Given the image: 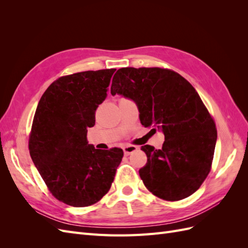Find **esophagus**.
<instances>
[{
	"mask_svg": "<svg viewBox=\"0 0 248 248\" xmlns=\"http://www.w3.org/2000/svg\"><path fill=\"white\" fill-rule=\"evenodd\" d=\"M137 150H138V147H136V146H126V147L123 148L124 154H125L126 156H128V155L131 154L132 152L137 151Z\"/></svg>",
	"mask_w": 248,
	"mask_h": 248,
	"instance_id": "1",
	"label": "esophagus"
}]
</instances>
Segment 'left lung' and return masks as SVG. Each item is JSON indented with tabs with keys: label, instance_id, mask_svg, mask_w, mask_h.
Segmentation results:
<instances>
[{
	"label": "left lung",
	"instance_id": "8db88e82",
	"mask_svg": "<svg viewBox=\"0 0 248 248\" xmlns=\"http://www.w3.org/2000/svg\"><path fill=\"white\" fill-rule=\"evenodd\" d=\"M110 93L132 99L140 123L164 134L161 149L141 147L147 163L139 172L147 189L170 202L196 192L211 170L217 130L190 82L170 69L125 67L115 73Z\"/></svg>",
	"mask_w": 248,
	"mask_h": 248
}]
</instances>
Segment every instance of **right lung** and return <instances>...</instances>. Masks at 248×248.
Instances as JSON below:
<instances>
[{
	"instance_id": "1",
	"label": "right lung",
	"mask_w": 248,
	"mask_h": 248,
	"mask_svg": "<svg viewBox=\"0 0 248 248\" xmlns=\"http://www.w3.org/2000/svg\"><path fill=\"white\" fill-rule=\"evenodd\" d=\"M116 69L59 78L39 100L29 138L30 155L48 190L73 207H88L109 190L123 150L95 149L87 140L95 111Z\"/></svg>"
}]
</instances>
